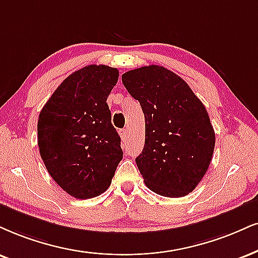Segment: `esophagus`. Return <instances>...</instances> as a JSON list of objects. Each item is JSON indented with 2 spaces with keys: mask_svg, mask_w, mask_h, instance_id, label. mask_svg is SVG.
Here are the masks:
<instances>
[{
  "mask_svg": "<svg viewBox=\"0 0 258 258\" xmlns=\"http://www.w3.org/2000/svg\"><path fill=\"white\" fill-rule=\"evenodd\" d=\"M119 135H120V138H122L123 141L124 140H126V138H128V129L119 130Z\"/></svg>",
  "mask_w": 258,
  "mask_h": 258,
  "instance_id": "obj_1",
  "label": "esophagus"
}]
</instances>
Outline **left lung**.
<instances>
[{"label":"left lung","instance_id":"left-lung-1","mask_svg":"<svg viewBox=\"0 0 258 258\" xmlns=\"http://www.w3.org/2000/svg\"><path fill=\"white\" fill-rule=\"evenodd\" d=\"M122 82L145 114V146L135 159L148 189L183 197L201 182L215 146L205 105L182 78L160 66L124 73Z\"/></svg>","mask_w":258,"mask_h":258}]
</instances>
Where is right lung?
<instances>
[{
  "mask_svg": "<svg viewBox=\"0 0 258 258\" xmlns=\"http://www.w3.org/2000/svg\"><path fill=\"white\" fill-rule=\"evenodd\" d=\"M119 73L91 64L68 76L39 113L38 147L47 172L75 199L99 196L123 158L107 97Z\"/></svg>",
  "mask_w": 258,
  "mask_h": 258,
  "instance_id": "add662e5",
  "label": "right lung"
}]
</instances>
